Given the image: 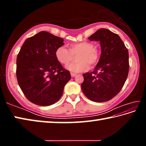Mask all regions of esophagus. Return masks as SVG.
Masks as SVG:
<instances>
[{"label": "esophagus", "instance_id": "1", "mask_svg": "<svg viewBox=\"0 0 146 146\" xmlns=\"http://www.w3.org/2000/svg\"><path fill=\"white\" fill-rule=\"evenodd\" d=\"M76 75V73H71V77H74V76H75Z\"/></svg>", "mask_w": 146, "mask_h": 146}]
</instances>
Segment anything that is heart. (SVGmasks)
<instances>
[{
  "label": "heart",
  "instance_id": "heart-1",
  "mask_svg": "<svg viewBox=\"0 0 146 146\" xmlns=\"http://www.w3.org/2000/svg\"><path fill=\"white\" fill-rule=\"evenodd\" d=\"M55 57L59 63L67 66L76 57V62L67 66L68 70L72 72L80 73L95 67L100 58V49L95 47L91 42L84 41L70 44L69 50L64 46H60L56 49Z\"/></svg>",
  "mask_w": 146,
  "mask_h": 146
}]
</instances>
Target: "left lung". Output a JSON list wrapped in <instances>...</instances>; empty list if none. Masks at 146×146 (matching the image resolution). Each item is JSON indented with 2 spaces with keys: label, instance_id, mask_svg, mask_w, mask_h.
<instances>
[{
  "label": "left lung",
  "instance_id": "1",
  "mask_svg": "<svg viewBox=\"0 0 146 146\" xmlns=\"http://www.w3.org/2000/svg\"><path fill=\"white\" fill-rule=\"evenodd\" d=\"M88 39L100 41L102 53L95 70L83 74L81 88L90 100L106 102L120 92L126 80L129 53L120 36L108 29H98Z\"/></svg>",
  "mask_w": 146,
  "mask_h": 146
}]
</instances>
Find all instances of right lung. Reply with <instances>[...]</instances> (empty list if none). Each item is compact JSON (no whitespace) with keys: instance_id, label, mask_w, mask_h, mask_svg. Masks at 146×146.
I'll return each instance as SVG.
<instances>
[{"instance_id":"obj_1","label":"right lung","mask_w":146,"mask_h":146,"mask_svg":"<svg viewBox=\"0 0 146 146\" xmlns=\"http://www.w3.org/2000/svg\"><path fill=\"white\" fill-rule=\"evenodd\" d=\"M64 39L40 31L27 38L17 57L16 75L25 97L35 104L50 106L60 99L64 86L71 78L55 57Z\"/></svg>"}]
</instances>
